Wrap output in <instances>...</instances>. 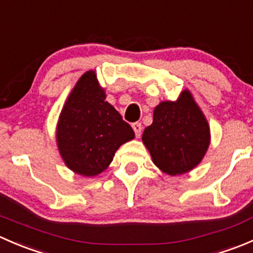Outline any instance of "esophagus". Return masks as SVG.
Returning a JSON list of instances; mask_svg holds the SVG:
<instances>
[{"instance_id":"obj_1","label":"esophagus","mask_w":253,"mask_h":253,"mask_svg":"<svg viewBox=\"0 0 253 253\" xmlns=\"http://www.w3.org/2000/svg\"><path fill=\"white\" fill-rule=\"evenodd\" d=\"M132 128H133V131H134V133H136L137 138H139V137H141V133H142V124H139V122H136V124L132 125Z\"/></svg>"}]
</instances>
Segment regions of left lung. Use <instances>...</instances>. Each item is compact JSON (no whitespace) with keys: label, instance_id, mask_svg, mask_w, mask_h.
Wrapping results in <instances>:
<instances>
[{"label":"left lung","instance_id":"left-lung-1","mask_svg":"<svg viewBox=\"0 0 253 253\" xmlns=\"http://www.w3.org/2000/svg\"><path fill=\"white\" fill-rule=\"evenodd\" d=\"M143 144L158 169L170 176L195 169L211 144V128L192 93L185 89L177 100L160 101L153 124L145 127Z\"/></svg>","mask_w":253,"mask_h":253}]
</instances>
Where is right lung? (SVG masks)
Listing matches in <instances>:
<instances>
[{"label": "right lung", "instance_id": "right-lung-1", "mask_svg": "<svg viewBox=\"0 0 253 253\" xmlns=\"http://www.w3.org/2000/svg\"><path fill=\"white\" fill-rule=\"evenodd\" d=\"M95 71H86L71 90L56 126L63 163L75 174L91 177L108 169L116 150L134 132L110 103Z\"/></svg>", "mask_w": 253, "mask_h": 253}]
</instances>
